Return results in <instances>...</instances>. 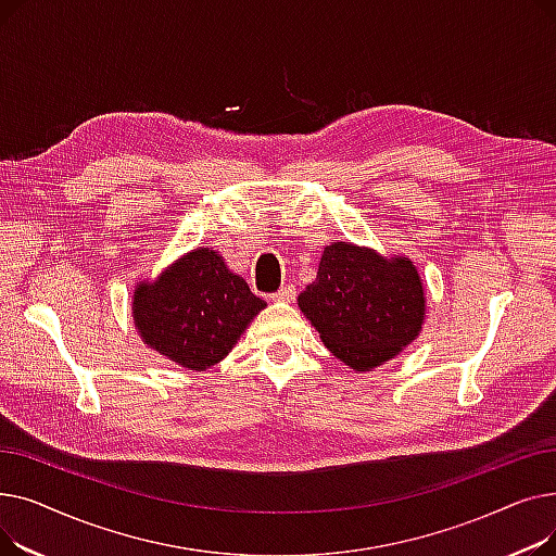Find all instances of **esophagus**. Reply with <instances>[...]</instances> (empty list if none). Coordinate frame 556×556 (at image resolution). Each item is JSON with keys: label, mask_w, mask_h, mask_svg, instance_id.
<instances>
[{"label": "esophagus", "mask_w": 556, "mask_h": 556, "mask_svg": "<svg viewBox=\"0 0 556 556\" xmlns=\"http://www.w3.org/2000/svg\"><path fill=\"white\" fill-rule=\"evenodd\" d=\"M275 302H293L295 300V286H281L277 293H273Z\"/></svg>", "instance_id": "esophagus-1"}]
</instances>
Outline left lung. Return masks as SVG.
<instances>
[{"label":"left lung","instance_id":"obj_1","mask_svg":"<svg viewBox=\"0 0 556 556\" xmlns=\"http://www.w3.org/2000/svg\"><path fill=\"white\" fill-rule=\"evenodd\" d=\"M298 304L329 352L356 371L394 358L424 325V283L407 256L331 243Z\"/></svg>","mask_w":556,"mask_h":556}]
</instances>
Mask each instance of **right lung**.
<instances>
[{"label": "right lung", "mask_w": 556, "mask_h": 556, "mask_svg": "<svg viewBox=\"0 0 556 556\" xmlns=\"http://www.w3.org/2000/svg\"><path fill=\"white\" fill-rule=\"evenodd\" d=\"M261 308L266 302L210 248L185 254L155 281H141L132 295L143 344L195 371L220 363Z\"/></svg>", "instance_id": "1"}]
</instances>
